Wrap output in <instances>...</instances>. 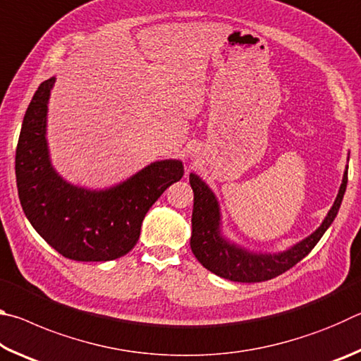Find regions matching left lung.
<instances>
[{
	"label": "left lung",
	"instance_id": "8db88e82",
	"mask_svg": "<svg viewBox=\"0 0 361 361\" xmlns=\"http://www.w3.org/2000/svg\"><path fill=\"white\" fill-rule=\"evenodd\" d=\"M189 183H191L194 192L191 219V250L194 256L205 269H209L210 272L216 274L219 277L228 279L231 282L256 283L266 282V280L286 272L312 252V248L319 243L322 235L325 234V231L331 226L336 215H338L347 188V170L344 172L338 197H336L331 210L328 212L320 228L314 234H310L307 239L279 255L248 253L245 250L237 248L232 243L226 242L219 235V209L215 195L197 175H189Z\"/></svg>",
	"mask_w": 361,
	"mask_h": 361
}]
</instances>
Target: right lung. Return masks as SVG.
<instances>
[{
	"mask_svg": "<svg viewBox=\"0 0 361 361\" xmlns=\"http://www.w3.org/2000/svg\"><path fill=\"white\" fill-rule=\"evenodd\" d=\"M56 78L36 90L16 149V180L28 221L68 259L111 261L135 247L143 218L161 194L183 176L180 161L145 167L122 185L87 191L63 181L51 167L46 143L49 94Z\"/></svg>",
	"mask_w": 361,
	"mask_h": 361,
	"instance_id": "1",
	"label": "right lung"
}]
</instances>
